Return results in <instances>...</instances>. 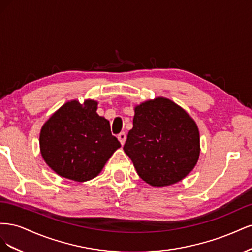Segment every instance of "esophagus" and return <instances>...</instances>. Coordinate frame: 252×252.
Listing matches in <instances>:
<instances>
[{"mask_svg":"<svg viewBox=\"0 0 252 252\" xmlns=\"http://www.w3.org/2000/svg\"><path fill=\"white\" fill-rule=\"evenodd\" d=\"M118 139L120 141V143L122 145L125 144V141H126V133L125 132H121L119 135H118Z\"/></svg>","mask_w":252,"mask_h":252,"instance_id":"1","label":"esophagus"}]
</instances>
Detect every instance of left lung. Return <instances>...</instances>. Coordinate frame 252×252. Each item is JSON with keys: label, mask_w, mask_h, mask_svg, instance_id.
Instances as JSON below:
<instances>
[{"label": "left lung", "mask_w": 252, "mask_h": 252, "mask_svg": "<svg viewBox=\"0 0 252 252\" xmlns=\"http://www.w3.org/2000/svg\"><path fill=\"white\" fill-rule=\"evenodd\" d=\"M123 149L140 178L149 185H172L197 163L199 128L179 105L157 97L134 107L133 127Z\"/></svg>", "instance_id": "1"}]
</instances>
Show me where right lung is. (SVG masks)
<instances>
[{"instance_id":"add662e5","label":"right lung","mask_w":252,"mask_h":252,"mask_svg":"<svg viewBox=\"0 0 252 252\" xmlns=\"http://www.w3.org/2000/svg\"><path fill=\"white\" fill-rule=\"evenodd\" d=\"M97 102L73 100L59 108L40 133L44 161L59 175L75 182L95 178L121 144L109 121L96 113Z\"/></svg>"}]
</instances>
